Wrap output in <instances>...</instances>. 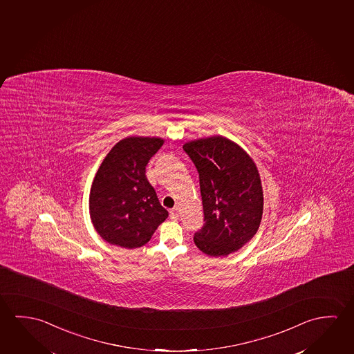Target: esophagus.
Wrapping results in <instances>:
<instances>
[{
	"label": "esophagus",
	"instance_id": "34e87169",
	"mask_svg": "<svg viewBox=\"0 0 354 354\" xmlns=\"http://www.w3.org/2000/svg\"><path fill=\"white\" fill-rule=\"evenodd\" d=\"M169 216H171V219H178V218H180V209L177 208V207L172 209V210L169 212Z\"/></svg>",
	"mask_w": 354,
	"mask_h": 354
}]
</instances>
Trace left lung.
<instances>
[{"mask_svg":"<svg viewBox=\"0 0 354 354\" xmlns=\"http://www.w3.org/2000/svg\"><path fill=\"white\" fill-rule=\"evenodd\" d=\"M183 150L199 174L204 225L194 234L196 247L209 256H227L259 230L263 192L251 158L224 136L191 141Z\"/></svg>","mask_w":354,"mask_h":354,"instance_id":"left-lung-1","label":"left lung"}]
</instances>
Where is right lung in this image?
<instances>
[{"label":"right lung","instance_id":"add662e5","mask_svg":"<svg viewBox=\"0 0 354 354\" xmlns=\"http://www.w3.org/2000/svg\"><path fill=\"white\" fill-rule=\"evenodd\" d=\"M162 145L160 138L130 136L103 160L90 193L91 220L103 240L124 248L144 246L169 216L145 176Z\"/></svg>","mask_w":354,"mask_h":354}]
</instances>
